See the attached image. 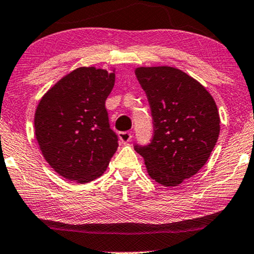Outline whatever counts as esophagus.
Returning a JSON list of instances; mask_svg holds the SVG:
<instances>
[{"label":"esophagus","instance_id":"obj_1","mask_svg":"<svg viewBox=\"0 0 254 254\" xmlns=\"http://www.w3.org/2000/svg\"><path fill=\"white\" fill-rule=\"evenodd\" d=\"M119 137H120L121 141H122L123 143H127V142H128V141H131L132 134H131V132H127V131H126V132H120Z\"/></svg>","mask_w":254,"mask_h":254}]
</instances>
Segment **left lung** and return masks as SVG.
I'll use <instances>...</instances> for the list:
<instances>
[{
	"label": "left lung",
	"instance_id": "left-lung-1",
	"mask_svg": "<svg viewBox=\"0 0 254 254\" xmlns=\"http://www.w3.org/2000/svg\"><path fill=\"white\" fill-rule=\"evenodd\" d=\"M134 73L154 121L151 142L134 150L151 179L176 187L209 160L220 132L218 107L209 91L176 67H137Z\"/></svg>",
	"mask_w": 254,
	"mask_h": 254
}]
</instances>
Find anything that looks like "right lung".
<instances>
[{
    "label": "right lung",
    "mask_w": 254,
    "mask_h": 254,
    "mask_svg": "<svg viewBox=\"0 0 254 254\" xmlns=\"http://www.w3.org/2000/svg\"><path fill=\"white\" fill-rule=\"evenodd\" d=\"M115 84V68L78 67L41 98L34 116L35 137L55 171L86 184L104 175L119 147L105 101Z\"/></svg>",
    "instance_id": "add662e5"
}]
</instances>
